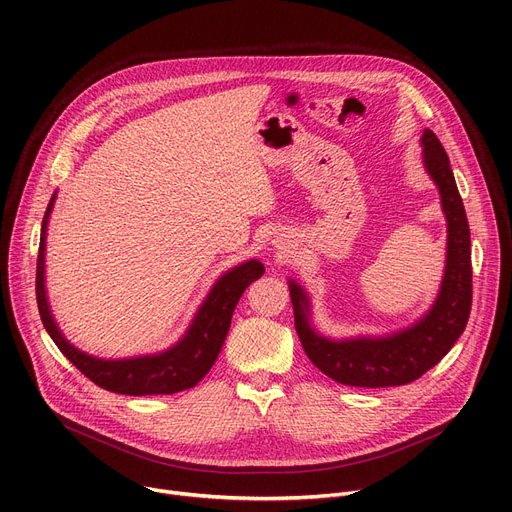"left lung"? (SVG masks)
Masks as SVG:
<instances>
[{"instance_id":"8db88e82","label":"left lung","mask_w":512,"mask_h":512,"mask_svg":"<svg viewBox=\"0 0 512 512\" xmlns=\"http://www.w3.org/2000/svg\"><path fill=\"white\" fill-rule=\"evenodd\" d=\"M421 143L425 168L440 188L442 209L448 222L446 274L432 311L413 328L388 338L334 342L311 330L305 292L290 282L294 328H297L307 357L321 373L344 386L388 388L415 382L448 355L467 328L473 301L471 232L467 213L440 139L432 130H425Z\"/></svg>"}]
</instances>
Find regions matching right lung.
Segmentation results:
<instances>
[{"instance_id":"obj_1","label":"right lung","mask_w":512,"mask_h":512,"mask_svg":"<svg viewBox=\"0 0 512 512\" xmlns=\"http://www.w3.org/2000/svg\"><path fill=\"white\" fill-rule=\"evenodd\" d=\"M51 197L43 226H41V242H39V257H37V307L43 326L51 340L58 344L64 357L103 390L128 394V396H147V394H174L193 388L203 375L211 369V365L218 359L222 344L226 340L230 319L234 307L242 292L247 290L251 282L263 276V265L259 261H247L232 272L224 274L218 284L209 292L207 301L199 309L191 330L170 351L155 355V357H141V359H126V361H101L80 353L78 348L66 342L60 334L58 326L53 324L47 301H45V286H43V259H45V232L49 211L53 207Z\"/></svg>"}]
</instances>
